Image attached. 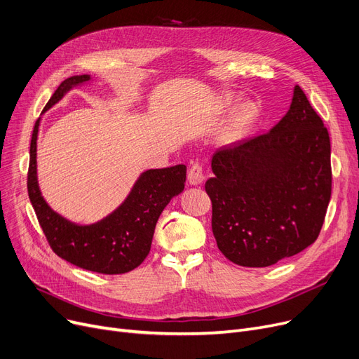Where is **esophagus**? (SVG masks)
<instances>
[{
	"mask_svg": "<svg viewBox=\"0 0 359 359\" xmlns=\"http://www.w3.org/2000/svg\"><path fill=\"white\" fill-rule=\"evenodd\" d=\"M204 180V172H203V166L198 163H194L190 169H189V182L191 185H198L201 184Z\"/></svg>",
	"mask_w": 359,
	"mask_h": 359,
	"instance_id": "esophagus-1",
	"label": "esophagus"
}]
</instances>
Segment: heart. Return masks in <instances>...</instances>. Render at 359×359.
I'll list each match as a JSON object with an SVG mask.
<instances>
[{
	"label": "heart",
	"mask_w": 359,
	"mask_h": 359,
	"mask_svg": "<svg viewBox=\"0 0 359 359\" xmlns=\"http://www.w3.org/2000/svg\"><path fill=\"white\" fill-rule=\"evenodd\" d=\"M228 102H231V99H228ZM255 115V108L252 105H244L240 111H238L233 123H232V127H231V131L235 133L238 130H241L250 119H252Z\"/></svg>",
	"instance_id": "1"
}]
</instances>
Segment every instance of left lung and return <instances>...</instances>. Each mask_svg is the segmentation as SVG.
<instances>
[{"label": "left lung", "instance_id": "obj_1", "mask_svg": "<svg viewBox=\"0 0 359 359\" xmlns=\"http://www.w3.org/2000/svg\"><path fill=\"white\" fill-rule=\"evenodd\" d=\"M212 231L228 260L267 267L311 245L332 196L330 137L299 86L269 133L217 150Z\"/></svg>", "mask_w": 359, "mask_h": 359}]
</instances>
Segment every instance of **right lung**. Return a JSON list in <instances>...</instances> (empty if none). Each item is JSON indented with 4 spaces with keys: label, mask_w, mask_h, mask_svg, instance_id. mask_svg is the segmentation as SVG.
Instances as JSON below:
<instances>
[{
    "label": "right lung",
    "mask_w": 359,
    "mask_h": 359,
    "mask_svg": "<svg viewBox=\"0 0 359 359\" xmlns=\"http://www.w3.org/2000/svg\"><path fill=\"white\" fill-rule=\"evenodd\" d=\"M90 81L89 74L64 80L43 109L53 108L62 96ZM41 118L33 128L27 191L39 225L58 257L77 267L104 275H121L143 263L150 251L156 222L170 198L182 193L185 165L149 169L133 185L127 198L107 217L90 225H79L49 208L42 197L36 172V142Z\"/></svg>",
    "instance_id": "right-lung-1"
}]
</instances>
